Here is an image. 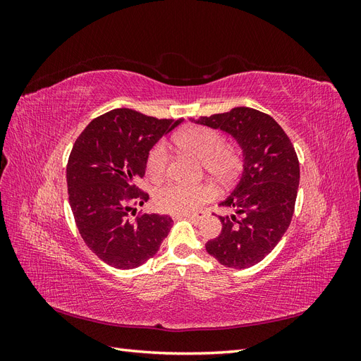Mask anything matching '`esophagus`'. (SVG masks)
Returning a JSON list of instances; mask_svg holds the SVG:
<instances>
[{
	"instance_id": "34e87169",
	"label": "esophagus",
	"mask_w": 361,
	"mask_h": 361,
	"mask_svg": "<svg viewBox=\"0 0 361 361\" xmlns=\"http://www.w3.org/2000/svg\"><path fill=\"white\" fill-rule=\"evenodd\" d=\"M206 215L204 211H199V212H192V214H180V216H185V218H190V220H194V221H199V220H203Z\"/></svg>"
}]
</instances>
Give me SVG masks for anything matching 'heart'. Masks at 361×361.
Returning a JSON list of instances; mask_svg holds the SVG:
<instances>
[{"mask_svg":"<svg viewBox=\"0 0 361 361\" xmlns=\"http://www.w3.org/2000/svg\"><path fill=\"white\" fill-rule=\"evenodd\" d=\"M174 143L180 149L191 152L203 161L204 170L218 182L232 180L241 167L239 152L224 145V135L209 126H190L174 137ZM169 169V150L164 143H157L149 150L146 171L152 180H161ZM207 185L188 187L182 183H169L157 195L158 209L171 214H188L212 197Z\"/></svg>","mask_w":361,"mask_h":361,"instance_id":"1","label":"heart"}]
</instances>
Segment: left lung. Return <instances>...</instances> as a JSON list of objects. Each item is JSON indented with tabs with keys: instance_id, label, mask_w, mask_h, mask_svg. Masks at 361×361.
I'll use <instances>...</instances> for the list:
<instances>
[{
	"instance_id": "left-lung-1",
	"label": "left lung",
	"mask_w": 361,
	"mask_h": 361,
	"mask_svg": "<svg viewBox=\"0 0 361 361\" xmlns=\"http://www.w3.org/2000/svg\"><path fill=\"white\" fill-rule=\"evenodd\" d=\"M195 123L221 129L243 149L244 170L220 206L221 233L206 251L227 268L253 267L269 255L290 224L300 183V162L285 130L271 116L236 106L228 113L200 117Z\"/></svg>"
}]
</instances>
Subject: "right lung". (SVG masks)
Instances as JSON below:
<instances>
[{"label":"right lung","mask_w":361,"mask_h":361,"mask_svg":"<svg viewBox=\"0 0 361 361\" xmlns=\"http://www.w3.org/2000/svg\"><path fill=\"white\" fill-rule=\"evenodd\" d=\"M180 123L117 108L93 118L75 141L66 169L75 223L85 245L113 268L143 265L170 232L169 215L130 221L129 212L149 200L138 187L149 150Z\"/></svg>","instance_id":"add662e5"}]
</instances>
